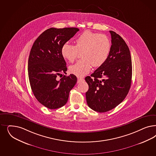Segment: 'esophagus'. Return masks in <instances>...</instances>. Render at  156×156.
<instances>
[{
	"mask_svg": "<svg viewBox=\"0 0 156 156\" xmlns=\"http://www.w3.org/2000/svg\"><path fill=\"white\" fill-rule=\"evenodd\" d=\"M77 79H78V82H80V81L84 80L83 77H78Z\"/></svg>",
	"mask_w": 156,
	"mask_h": 156,
	"instance_id": "obj_1",
	"label": "esophagus"
}]
</instances>
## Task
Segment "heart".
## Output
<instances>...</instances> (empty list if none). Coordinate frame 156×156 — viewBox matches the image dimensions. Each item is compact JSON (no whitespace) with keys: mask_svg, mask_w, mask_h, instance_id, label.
Masks as SVG:
<instances>
[{"mask_svg":"<svg viewBox=\"0 0 156 156\" xmlns=\"http://www.w3.org/2000/svg\"><path fill=\"white\" fill-rule=\"evenodd\" d=\"M75 45L64 44L61 50V55L66 60L73 62L81 52L82 59L70 66L72 74L83 76L90 72L92 66H100L105 63L110 53V39L104 34L86 30L75 39Z\"/></svg>","mask_w":156,"mask_h":156,"instance_id":"obj_1","label":"heart"}]
</instances>
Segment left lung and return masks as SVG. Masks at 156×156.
<instances>
[{
	"mask_svg": "<svg viewBox=\"0 0 156 156\" xmlns=\"http://www.w3.org/2000/svg\"><path fill=\"white\" fill-rule=\"evenodd\" d=\"M109 55L90 76L85 78L89 88L86 96L88 106L99 112L114 108L125 99L130 88L132 62L128 46L120 35L110 31Z\"/></svg>",
	"mask_w": 156,
	"mask_h": 156,
	"instance_id": "obj_1",
	"label": "left lung"
}]
</instances>
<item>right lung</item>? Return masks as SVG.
Masks as SVG:
<instances>
[{
	"mask_svg": "<svg viewBox=\"0 0 156 156\" xmlns=\"http://www.w3.org/2000/svg\"><path fill=\"white\" fill-rule=\"evenodd\" d=\"M78 31L76 27L48 29L37 38L30 50L27 69L31 90L37 101L50 110L66 105L77 82L73 74L60 80L57 76L67 70L61 48Z\"/></svg>",
	"mask_w": 156,
	"mask_h": 156,
	"instance_id": "obj_1",
	"label": "right lung"
}]
</instances>
